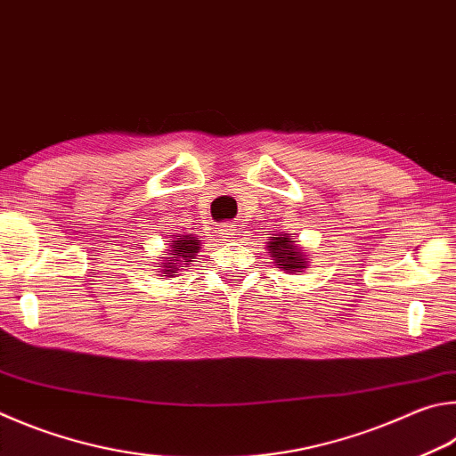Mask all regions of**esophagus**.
<instances>
[{
    "mask_svg": "<svg viewBox=\"0 0 456 456\" xmlns=\"http://www.w3.org/2000/svg\"><path fill=\"white\" fill-rule=\"evenodd\" d=\"M219 233H221V237L229 239L237 233V229H235V225H231V223H223V225L219 227Z\"/></svg>",
    "mask_w": 456,
    "mask_h": 456,
    "instance_id": "1",
    "label": "esophagus"
}]
</instances>
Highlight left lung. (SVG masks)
<instances>
[{
  "label": "left lung",
  "mask_w": 456,
  "mask_h": 456,
  "mask_svg": "<svg viewBox=\"0 0 456 456\" xmlns=\"http://www.w3.org/2000/svg\"><path fill=\"white\" fill-rule=\"evenodd\" d=\"M269 251L275 256V263L279 265V269L283 271H299L303 269L305 259L299 247L295 245V241H289V237H273L269 241Z\"/></svg>",
  "instance_id": "obj_1"
}]
</instances>
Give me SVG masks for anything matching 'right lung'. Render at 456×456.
Wrapping results in <instances>:
<instances>
[{
  "mask_svg": "<svg viewBox=\"0 0 456 456\" xmlns=\"http://www.w3.org/2000/svg\"><path fill=\"white\" fill-rule=\"evenodd\" d=\"M171 243V255H175L177 259L173 261H183V265H191V259H195V253L200 251V239L193 235H177L175 241ZM161 267H167V273H175L172 269H179V263H161ZM167 277V275H163Z\"/></svg>",
  "mask_w": 456,
  "mask_h": 456,
  "instance_id": "1",
  "label": "right lung"
}]
</instances>
